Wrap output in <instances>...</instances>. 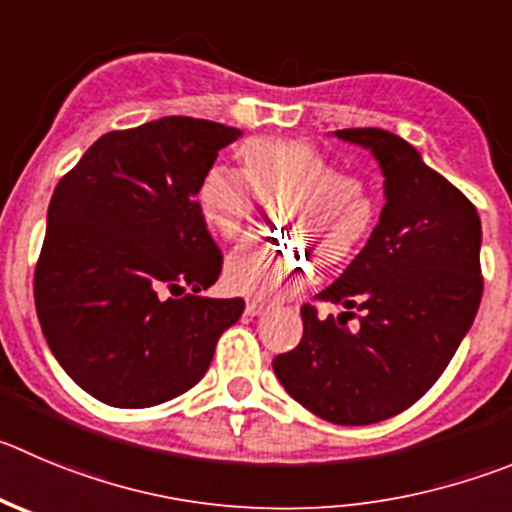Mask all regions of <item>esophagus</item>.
I'll use <instances>...</instances> for the list:
<instances>
[{
  "instance_id": "1",
  "label": "esophagus",
  "mask_w": 512,
  "mask_h": 512,
  "mask_svg": "<svg viewBox=\"0 0 512 512\" xmlns=\"http://www.w3.org/2000/svg\"><path fill=\"white\" fill-rule=\"evenodd\" d=\"M245 313L250 315V318H255V315H262V313H267V305H265V303H260V300H247V305H245Z\"/></svg>"
}]
</instances>
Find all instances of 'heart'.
Here are the masks:
<instances>
[{
  "label": "heart",
  "mask_w": 512,
  "mask_h": 512,
  "mask_svg": "<svg viewBox=\"0 0 512 512\" xmlns=\"http://www.w3.org/2000/svg\"><path fill=\"white\" fill-rule=\"evenodd\" d=\"M242 171L209 166L197 186V209L214 234L232 240L247 232L257 199L280 197L275 224L300 242H252L229 255L224 280L245 295H272L300 283L313 252L321 265H343L371 229L376 214L369 184L343 174L305 141L252 138L240 148ZM306 246L303 248L302 245Z\"/></svg>",
  "instance_id": "heart-1"
}]
</instances>
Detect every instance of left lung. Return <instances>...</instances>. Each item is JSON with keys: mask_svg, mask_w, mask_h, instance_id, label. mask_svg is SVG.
Masks as SVG:
<instances>
[{"mask_svg": "<svg viewBox=\"0 0 512 512\" xmlns=\"http://www.w3.org/2000/svg\"><path fill=\"white\" fill-rule=\"evenodd\" d=\"M333 136L371 151L386 202L364 250L315 295L343 313L300 308L303 338L272 369L315 417L361 427L412 407L452 361L480 308L482 227L465 194L404 138L384 128ZM351 307L362 310L356 329Z\"/></svg>", "mask_w": 512, "mask_h": 512, "instance_id": "8db88e82", "label": "left lung"}]
</instances>
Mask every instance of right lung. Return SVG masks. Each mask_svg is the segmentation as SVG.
<instances>
[{"label": "right lung", "mask_w": 512, "mask_h": 512, "mask_svg": "<svg viewBox=\"0 0 512 512\" xmlns=\"http://www.w3.org/2000/svg\"><path fill=\"white\" fill-rule=\"evenodd\" d=\"M240 136L166 116L100 136L55 186L35 272L37 318L57 364L108 407H156L189 391L219 336L240 321L242 298L197 295L222 270L197 186Z\"/></svg>", "instance_id": "1"}]
</instances>
